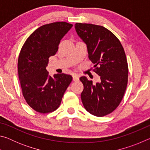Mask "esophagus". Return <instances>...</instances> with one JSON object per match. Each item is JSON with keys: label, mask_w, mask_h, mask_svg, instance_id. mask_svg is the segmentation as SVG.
Here are the masks:
<instances>
[{"label": "esophagus", "mask_w": 150, "mask_h": 150, "mask_svg": "<svg viewBox=\"0 0 150 150\" xmlns=\"http://www.w3.org/2000/svg\"><path fill=\"white\" fill-rule=\"evenodd\" d=\"M73 80L74 81H77L79 80V77L77 75H73Z\"/></svg>", "instance_id": "obj_1"}]
</instances>
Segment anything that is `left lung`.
Wrapping results in <instances>:
<instances>
[{
    "mask_svg": "<svg viewBox=\"0 0 150 150\" xmlns=\"http://www.w3.org/2000/svg\"><path fill=\"white\" fill-rule=\"evenodd\" d=\"M75 30L87 46L88 58L100 83L93 84L81 77L84 88L81 100L91 115H109L120 105L128 84V66L125 52L117 37L106 28L92 24L76 23Z\"/></svg>",
    "mask_w": 150,
    "mask_h": 150,
    "instance_id": "left-lung-1",
    "label": "left lung"
}]
</instances>
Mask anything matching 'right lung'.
<instances>
[{
    "label": "right lung",
    "instance_id": "obj_1",
    "mask_svg": "<svg viewBox=\"0 0 150 150\" xmlns=\"http://www.w3.org/2000/svg\"><path fill=\"white\" fill-rule=\"evenodd\" d=\"M73 25L65 22L45 24L28 38L20 50L18 71L22 95L38 112H52L59 107L73 77L65 73L49 75V58L58 50L60 40Z\"/></svg>",
    "mask_w": 150,
    "mask_h": 150
}]
</instances>
